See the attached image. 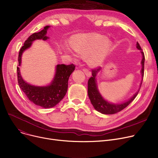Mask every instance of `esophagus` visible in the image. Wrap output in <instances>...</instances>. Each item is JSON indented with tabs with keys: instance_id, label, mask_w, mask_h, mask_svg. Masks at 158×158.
I'll use <instances>...</instances> for the list:
<instances>
[{
	"instance_id": "34e87169",
	"label": "esophagus",
	"mask_w": 158,
	"mask_h": 158,
	"mask_svg": "<svg viewBox=\"0 0 158 158\" xmlns=\"http://www.w3.org/2000/svg\"><path fill=\"white\" fill-rule=\"evenodd\" d=\"M83 72H84V73H85V75L86 76H87V77H89L91 75H92V73H91V72L90 71H89L88 69H83Z\"/></svg>"
}]
</instances>
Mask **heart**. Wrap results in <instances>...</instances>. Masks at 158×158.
<instances>
[{
	"mask_svg": "<svg viewBox=\"0 0 158 158\" xmlns=\"http://www.w3.org/2000/svg\"><path fill=\"white\" fill-rule=\"evenodd\" d=\"M70 46L75 52L81 56L86 57L87 63L91 66L100 64L110 53L111 44L104 36L78 35L70 40ZM64 52L72 56H75L72 49L64 47Z\"/></svg>",
	"mask_w": 158,
	"mask_h": 158,
	"instance_id": "b5f03b06",
	"label": "heart"
}]
</instances>
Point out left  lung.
I'll use <instances>...</instances> for the list:
<instances>
[{"label":"left lung","instance_id":"1","mask_svg":"<svg viewBox=\"0 0 158 158\" xmlns=\"http://www.w3.org/2000/svg\"><path fill=\"white\" fill-rule=\"evenodd\" d=\"M136 48L139 50L141 51V53L142 54V60L141 62L142 64V68L141 70V73H142V76L143 77L144 74V62H145V56L144 53L142 51V48H141L139 44L137 42L136 43ZM101 70V67H98L97 69H94L92 70V76L91 77L88 82V94L89 100L91 101V103L92 104L94 108L98 112H100L104 114H112L117 113L122 110H123L126 107L134 100L137 96L140 87L142 84V80L141 82L139 88L138 90V92L135 94L132 97H131L128 101L122 102L120 104H113L110 103L106 101L105 99L102 97L100 92L98 89L97 85V81H96V76L98 72Z\"/></svg>","mask_w":158,"mask_h":158}]
</instances>
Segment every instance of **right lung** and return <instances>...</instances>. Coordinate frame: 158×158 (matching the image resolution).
I'll use <instances>...</instances> for the list:
<instances>
[{"label": "right lung", "instance_id": "add662e5", "mask_svg": "<svg viewBox=\"0 0 158 158\" xmlns=\"http://www.w3.org/2000/svg\"><path fill=\"white\" fill-rule=\"evenodd\" d=\"M49 27V26H47L41 31L33 33L25 41L19 54V66L21 65L23 52L31 46L33 41L48 39L46 35ZM75 67L76 66L73 64L69 65L57 64L53 80L51 84L44 86H37L28 84L22 79L20 68L17 67L16 70L19 85L31 102L44 108H51L59 103L67 92L69 79L74 71Z\"/></svg>", "mask_w": 158, "mask_h": 158}]
</instances>
